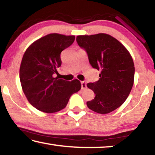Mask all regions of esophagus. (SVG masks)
<instances>
[{
  "mask_svg": "<svg viewBox=\"0 0 155 155\" xmlns=\"http://www.w3.org/2000/svg\"><path fill=\"white\" fill-rule=\"evenodd\" d=\"M81 89H82V90H84V89L87 87V83H86V81H81Z\"/></svg>",
  "mask_w": 155,
  "mask_h": 155,
  "instance_id": "34e87169",
  "label": "esophagus"
}]
</instances>
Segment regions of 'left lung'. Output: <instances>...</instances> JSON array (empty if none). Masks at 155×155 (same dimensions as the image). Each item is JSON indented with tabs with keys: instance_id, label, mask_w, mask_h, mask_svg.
<instances>
[{
	"instance_id": "8db88e82",
	"label": "left lung",
	"mask_w": 155,
	"mask_h": 155,
	"mask_svg": "<svg viewBox=\"0 0 155 155\" xmlns=\"http://www.w3.org/2000/svg\"><path fill=\"white\" fill-rule=\"evenodd\" d=\"M78 45L87 52L92 68L101 70L99 80L89 83L95 98L89 109L101 114L114 111L124 103L133 87L134 63L127 48L105 33L77 37Z\"/></svg>"
}]
</instances>
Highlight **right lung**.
<instances>
[{
  "mask_svg": "<svg viewBox=\"0 0 155 155\" xmlns=\"http://www.w3.org/2000/svg\"><path fill=\"white\" fill-rule=\"evenodd\" d=\"M74 40V35L51 33L35 41L25 51L20 80L28 102L37 109L48 114L61 111L70 96L81 90L77 79L68 81L53 77L61 65V52Z\"/></svg>",
  "mask_w": 155,
  "mask_h": 155,
  "instance_id": "1",
  "label": "right lung"
}]
</instances>
